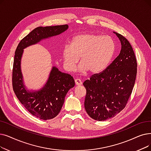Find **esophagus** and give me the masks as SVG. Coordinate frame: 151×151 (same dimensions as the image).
<instances>
[{
  "label": "esophagus",
  "mask_w": 151,
  "mask_h": 151,
  "mask_svg": "<svg viewBox=\"0 0 151 151\" xmlns=\"http://www.w3.org/2000/svg\"><path fill=\"white\" fill-rule=\"evenodd\" d=\"M75 82L76 85H77V86H79V85L82 84V81L80 79H78V78H76V79L75 80Z\"/></svg>",
  "instance_id": "34e87169"
}]
</instances>
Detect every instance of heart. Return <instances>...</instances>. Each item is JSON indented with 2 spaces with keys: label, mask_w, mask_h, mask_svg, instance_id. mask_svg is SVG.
Returning <instances> with one entry per match:
<instances>
[{
  "label": "heart",
  "mask_w": 151,
  "mask_h": 151,
  "mask_svg": "<svg viewBox=\"0 0 151 151\" xmlns=\"http://www.w3.org/2000/svg\"><path fill=\"white\" fill-rule=\"evenodd\" d=\"M115 49V42L109 36L93 33L75 36L70 44H65L63 47L64 67L68 71H73L80 57V71L99 73L107 67Z\"/></svg>",
  "instance_id": "1"
}]
</instances>
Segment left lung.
Wrapping results in <instances>:
<instances>
[{
  "label": "left lung",
  "mask_w": 151,
  "mask_h": 151,
  "mask_svg": "<svg viewBox=\"0 0 151 151\" xmlns=\"http://www.w3.org/2000/svg\"><path fill=\"white\" fill-rule=\"evenodd\" d=\"M114 32L121 42L120 54L104 71L83 83L85 110L97 121L113 118L125 107L136 80L137 62L132 45L122 35Z\"/></svg>",
  "instance_id": "left-lung-1"
}]
</instances>
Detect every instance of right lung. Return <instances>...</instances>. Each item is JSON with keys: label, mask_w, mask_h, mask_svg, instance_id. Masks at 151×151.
Instances as JSON below:
<instances>
[{"label": "right lung", "mask_w": 151, "mask_h": 151, "mask_svg": "<svg viewBox=\"0 0 151 151\" xmlns=\"http://www.w3.org/2000/svg\"><path fill=\"white\" fill-rule=\"evenodd\" d=\"M67 24L39 27L34 29L19 42L15 52L12 71V86L14 93L23 106L32 115L47 120L54 119L63 106L65 97L75 86L73 78L52 67L49 79L44 87L37 91L26 89L21 71V59L23 49L40 42L42 39L57 36L66 31Z\"/></svg>", "instance_id": "add662e5"}]
</instances>
